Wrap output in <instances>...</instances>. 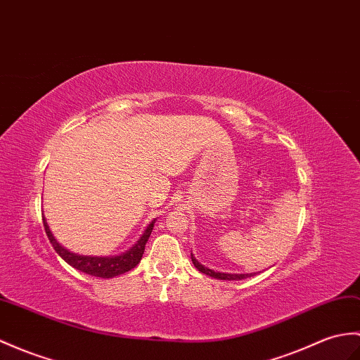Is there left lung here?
Here are the masks:
<instances>
[{
  "label": "left lung",
  "mask_w": 360,
  "mask_h": 360,
  "mask_svg": "<svg viewBox=\"0 0 360 360\" xmlns=\"http://www.w3.org/2000/svg\"><path fill=\"white\" fill-rule=\"evenodd\" d=\"M191 262H193V265L200 273L210 276V278H214V279H221V281H240V279L250 278V276H255V273H221V271H214L212 269H207V266H204L198 261V259L193 256V253H191Z\"/></svg>",
  "instance_id": "obj_1"
}]
</instances>
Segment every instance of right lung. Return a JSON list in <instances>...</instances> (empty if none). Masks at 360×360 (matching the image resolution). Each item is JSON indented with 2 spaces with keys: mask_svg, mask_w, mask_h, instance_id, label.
<instances>
[{
  "mask_svg": "<svg viewBox=\"0 0 360 360\" xmlns=\"http://www.w3.org/2000/svg\"><path fill=\"white\" fill-rule=\"evenodd\" d=\"M155 221L156 219H153L147 225L144 233L141 235V238L127 250V252L116 255V256H84V255L72 253L70 250L64 248L60 242L55 239L53 233L50 231L46 218H43L44 229H46L50 244H52L55 252L60 255L67 264L72 265L73 269H77L82 273L90 274V276H96V278H105V279L127 273L131 269H135V266L141 262L147 240H148L150 235H152Z\"/></svg>",
  "mask_w": 360,
  "mask_h": 360,
  "instance_id": "obj_1",
  "label": "right lung"
}]
</instances>
